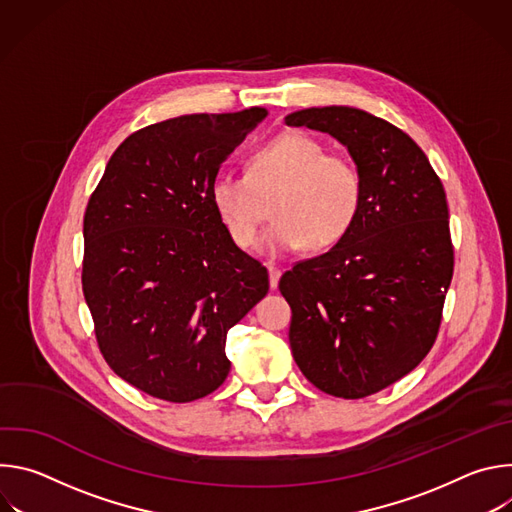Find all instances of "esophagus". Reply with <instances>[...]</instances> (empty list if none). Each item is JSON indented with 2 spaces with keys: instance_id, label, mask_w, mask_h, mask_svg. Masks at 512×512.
I'll return each instance as SVG.
<instances>
[{
  "instance_id": "obj_1",
  "label": "esophagus",
  "mask_w": 512,
  "mask_h": 512,
  "mask_svg": "<svg viewBox=\"0 0 512 512\" xmlns=\"http://www.w3.org/2000/svg\"><path fill=\"white\" fill-rule=\"evenodd\" d=\"M267 271H269V285L275 289L279 283V277H281V269L275 265H267Z\"/></svg>"
}]
</instances>
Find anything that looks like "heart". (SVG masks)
<instances>
[{"label":"heart","mask_w":512,"mask_h":512,"mask_svg":"<svg viewBox=\"0 0 512 512\" xmlns=\"http://www.w3.org/2000/svg\"><path fill=\"white\" fill-rule=\"evenodd\" d=\"M275 221L263 235V251L281 255L300 249H326L356 223L364 198L360 168L304 131H283L249 156L247 174L221 172L208 188L210 204L239 249L257 243L273 194Z\"/></svg>","instance_id":"1"}]
</instances>
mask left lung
Instances as JSON below:
<instances>
[{"mask_svg": "<svg viewBox=\"0 0 512 512\" xmlns=\"http://www.w3.org/2000/svg\"><path fill=\"white\" fill-rule=\"evenodd\" d=\"M291 127L330 133L364 178L352 229L279 279L289 346L320 391L362 399L393 385L431 350L454 275L446 190L419 145L354 107H312Z\"/></svg>", "mask_w": 512, "mask_h": 512, "instance_id": "8db88e82", "label": "left lung"}]
</instances>
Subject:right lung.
Wrapping results in <instances>:
<instances>
[{
  "label": "right lung",
  "mask_w": 512,
  "mask_h": 512,
  "mask_svg": "<svg viewBox=\"0 0 512 512\" xmlns=\"http://www.w3.org/2000/svg\"><path fill=\"white\" fill-rule=\"evenodd\" d=\"M263 107L182 115L131 133L111 156L83 223V294L117 377L170 403L221 387L227 332L269 291L210 204L227 156Z\"/></svg>",
  "instance_id": "right-lung-1"
}]
</instances>
